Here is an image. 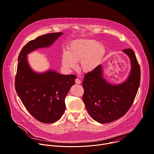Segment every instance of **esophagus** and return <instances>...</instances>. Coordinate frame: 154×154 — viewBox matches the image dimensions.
<instances>
[{"mask_svg":"<svg viewBox=\"0 0 154 154\" xmlns=\"http://www.w3.org/2000/svg\"><path fill=\"white\" fill-rule=\"evenodd\" d=\"M75 83L77 84H80L81 83V80L79 79L78 78H76V79H75Z\"/></svg>","mask_w":154,"mask_h":154,"instance_id":"esophagus-1","label":"esophagus"}]
</instances>
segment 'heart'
<instances>
[{
  "mask_svg": "<svg viewBox=\"0 0 154 154\" xmlns=\"http://www.w3.org/2000/svg\"><path fill=\"white\" fill-rule=\"evenodd\" d=\"M106 54L104 45L93 39L72 41L62 54V65L67 70L75 69L79 62V69L86 73L94 72L103 63Z\"/></svg>",
  "mask_w": 154,
  "mask_h": 154,
  "instance_id": "b5f03b06",
  "label": "heart"
}]
</instances>
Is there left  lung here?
Masks as SVG:
<instances>
[{"label":"left lung","mask_w":154,"mask_h":154,"mask_svg":"<svg viewBox=\"0 0 154 154\" xmlns=\"http://www.w3.org/2000/svg\"><path fill=\"white\" fill-rule=\"evenodd\" d=\"M131 61V70L127 78L115 84L104 78L103 67L84 76L83 101L88 114L101 124L109 123L124 116L133 104L140 82V67L135 54L131 49L122 50Z\"/></svg>","instance_id":"left-lung-1"}]
</instances>
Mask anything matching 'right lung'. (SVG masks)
<instances>
[{"instance_id":"right-lung-1","label":"right lung","mask_w":154,"mask_h":154,"mask_svg":"<svg viewBox=\"0 0 154 154\" xmlns=\"http://www.w3.org/2000/svg\"><path fill=\"white\" fill-rule=\"evenodd\" d=\"M63 33L44 35L28 42L18 57L15 88L23 104L34 118L44 123L57 121L66 109L65 99L76 76L52 69L37 72L29 66L28 54L50 47Z\"/></svg>"}]
</instances>
